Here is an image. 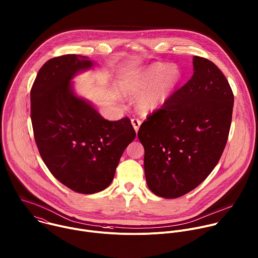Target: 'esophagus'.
I'll return each mask as SVG.
<instances>
[{
	"label": "esophagus",
	"mask_w": 258,
	"mask_h": 258,
	"mask_svg": "<svg viewBox=\"0 0 258 258\" xmlns=\"http://www.w3.org/2000/svg\"><path fill=\"white\" fill-rule=\"evenodd\" d=\"M132 124H133L135 131L138 133V131L140 128V125H141V121L139 119H137V118H133L132 119Z\"/></svg>",
	"instance_id": "obj_1"
}]
</instances>
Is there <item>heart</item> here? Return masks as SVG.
I'll return each instance as SVG.
<instances>
[{"label": "heart", "mask_w": 258, "mask_h": 258, "mask_svg": "<svg viewBox=\"0 0 258 258\" xmlns=\"http://www.w3.org/2000/svg\"><path fill=\"white\" fill-rule=\"evenodd\" d=\"M180 80L181 72L177 66L157 62L135 73L126 83V91L138 97L137 109L143 114H150L166 103Z\"/></svg>", "instance_id": "heart-1"}]
</instances>
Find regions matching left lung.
I'll return each mask as SVG.
<instances>
[{
	"label": "left lung",
	"instance_id": "left-lung-1",
	"mask_svg": "<svg viewBox=\"0 0 258 258\" xmlns=\"http://www.w3.org/2000/svg\"><path fill=\"white\" fill-rule=\"evenodd\" d=\"M192 60L191 79L138 133L148 187L165 199L186 195L210 175L230 131L234 95L226 77L207 58Z\"/></svg>",
	"mask_w": 258,
	"mask_h": 258
}]
</instances>
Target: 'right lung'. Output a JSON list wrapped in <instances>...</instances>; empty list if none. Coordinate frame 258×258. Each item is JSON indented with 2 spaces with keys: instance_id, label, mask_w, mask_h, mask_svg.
<instances>
[{
  "instance_id": "right-lung-1",
  "label": "right lung",
  "mask_w": 258,
  "mask_h": 258,
  "mask_svg": "<svg viewBox=\"0 0 258 258\" xmlns=\"http://www.w3.org/2000/svg\"><path fill=\"white\" fill-rule=\"evenodd\" d=\"M95 64L79 54L53 57L41 67L30 92L34 138L44 164L60 183L84 195L110 185L136 138L127 117L106 120L75 92L72 80Z\"/></svg>"
}]
</instances>
